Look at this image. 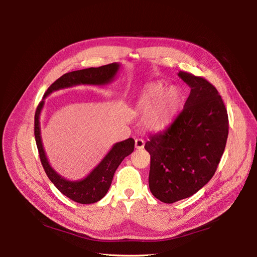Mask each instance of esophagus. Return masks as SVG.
Segmentation results:
<instances>
[{
	"label": "esophagus",
	"instance_id": "34e87169",
	"mask_svg": "<svg viewBox=\"0 0 257 257\" xmlns=\"http://www.w3.org/2000/svg\"><path fill=\"white\" fill-rule=\"evenodd\" d=\"M144 147H145V142L143 141L142 138H137L135 141V148H136V149L141 150V149H144Z\"/></svg>",
	"mask_w": 257,
	"mask_h": 257
}]
</instances>
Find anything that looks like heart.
<instances>
[{
    "instance_id": "heart-1",
    "label": "heart",
    "mask_w": 257,
    "mask_h": 257,
    "mask_svg": "<svg viewBox=\"0 0 257 257\" xmlns=\"http://www.w3.org/2000/svg\"><path fill=\"white\" fill-rule=\"evenodd\" d=\"M182 103L181 91L166 87L162 82H152L144 88L135 103L136 111L144 115L147 130L160 132L166 128L178 113Z\"/></svg>"
}]
</instances>
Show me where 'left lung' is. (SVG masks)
Instances as JSON below:
<instances>
[{
  "mask_svg": "<svg viewBox=\"0 0 257 257\" xmlns=\"http://www.w3.org/2000/svg\"><path fill=\"white\" fill-rule=\"evenodd\" d=\"M178 76L191 88L182 111L161 133L150 136L149 188L166 204L188 198L215 173L228 136V115L215 87L203 77Z\"/></svg>",
  "mask_w": 257,
  "mask_h": 257,
  "instance_id": "8db88e82",
  "label": "left lung"
}]
</instances>
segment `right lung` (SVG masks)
Wrapping results in <instances>:
<instances>
[{
	"instance_id": "add662e5",
	"label": "right lung",
	"mask_w": 257,
	"mask_h": 257,
	"mask_svg": "<svg viewBox=\"0 0 257 257\" xmlns=\"http://www.w3.org/2000/svg\"><path fill=\"white\" fill-rule=\"evenodd\" d=\"M119 63H111L99 67H90L80 71L66 73L54 81L44 94L42 102L38 104L34 118V135L36 146L40 153L42 165L46 175L56 188L65 196L79 204H94L102 199L109 190L113 175L121 162L134 151L135 141L128 138L126 141L116 143L112 146L110 151L100 161L99 164L92 172L81 180L72 181L60 176L49 164L48 159L42 143L40 115L45 104V98L53 91L71 88L78 84L90 85H105L113 80L120 68Z\"/></svg>"
}]
</instances>
